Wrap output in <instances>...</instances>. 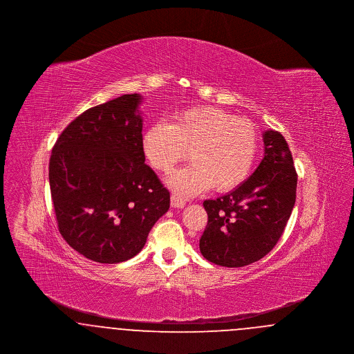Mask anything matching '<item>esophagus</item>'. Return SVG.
Wrapping results in <instances>:
<instances>
[{"mask_svg":"<svg viewBox=\"0 0 354 354\" xmlns=\"http://www.w3.org/2000/svg\"><path fill=\"white\" fill-rule=\"evenodd\" d=\"M171 205L175 207V208H183L185 205V201L180 199L176 195H171Z\"/></svg>","mask_w":354,"mask_h":354,"instance_id":"obj_1","label":"esophagus"}]
</instances>
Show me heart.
Returning a JSON list of instances; mask_svg holds the SVG:
<instances>
[{
	"label": "heart",
	"instance_id": "b5f03b06",
	"mask_svg": "<svg viewBox=\"0 0 354 354\" xmlns=\"http://www.w3.org/2000/svg\"><path fill=\"white\" fill-rule=\"evenodd\" d=\"M259 133L252 122L218 107H194L175 115L171 124L159 120L142 135V150L152 169L169 172L188 156L194 163L167 179L180 196L211 188L227 192L250 175L259 152Z\"/></svg>",
	"mask_w": 354,
	"mask_h": 354
}]
</instances>
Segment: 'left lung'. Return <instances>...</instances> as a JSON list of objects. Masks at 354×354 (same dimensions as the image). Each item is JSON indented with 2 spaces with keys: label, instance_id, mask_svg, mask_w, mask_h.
I'll use <instances>...</instances> for the list:
<instances>
[{
  "label": "left lung",
  "instance_id": "left-lung-1",
  "mask_svg": "<svg viewBox=\"0 0 354 354\" xmlns=\"http://www.w3.org/2000/svg\"><path fill=\"white\" fill-rule=\"evenodd\" d=\"M264 158L230 194L203 203L208 223L199 247L221 267H245L270 253L283 235L296 202L297 172L286 138L268 130Z\"/></svg>",
  "mask_w": 354,
  "mask_h": 354
}]
</instances>
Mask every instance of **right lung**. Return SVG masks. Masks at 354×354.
I'll return each instance as SVG.
<instances>
[{
    "mask_svg": "<svg viewBox=\"0 0 354 354\" xmlns=\"http://www.w3.org/2000/svg\"><path fill=\"white\" fill-rule=\"evenodd\" d=\"M140 95L86 110L58 136L49 183L58 231L88 260L134 257L169 208V189L145 163Z\"/></svg>",
    "mask_w": 354,
    "mask_h": 354,
    "instance_id": "right-lung-1",
    "label": "right lung"
}]
</instances>
